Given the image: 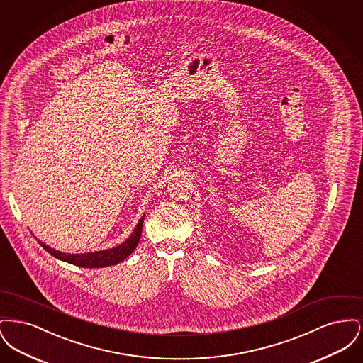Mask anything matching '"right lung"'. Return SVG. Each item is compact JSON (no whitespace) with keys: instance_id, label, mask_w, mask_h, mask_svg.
I'll list each match as a JSON object with an SVG mask.
<instances>
[{"instance_id":"right-lung-1","label":"right lung","mask_w":363,"mask_h":363,"mask_svg":"<svg viewBox=\"0 0 363 363\" xmlns=\"http://www.w3.org/2000/svg\"><path fill=\"white\" fill-rule=\"evenodd\" d=\"M144 216L145 215H143V218L138 220L133 233L129 235V238L126 241L122 242L121 245H118V246L110 247V249L73 255V253H64V252L55 250V249L50 247L49 245H46L45 242L39 241V240H38V242L42 245V247L46 252H49L55 259L69 262V264L82 267V268H104V267L120 264L121 261H123L126 257H129L135 252L138 241H140V237H141Z\"/></svg>"}]
</instances>
